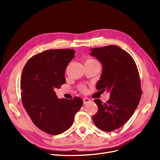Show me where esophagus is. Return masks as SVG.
Listing matches in <instances>:
<instances>
[{
	"label": "esophagus",
	"instance_id": "obj_1",
	"mask_svg": "<svg viewBox=\"0 0 160 160\" xmlns=\"http://www.w3.org/2000/svg\"><path fill=\"white\" fill-rule=\"evenodd\" d=\"M91 101V100L90 99H88V98H84L83 99V103L84 104H87L88 103H90Z\"/></svg>",
	"mask_w": 160,
	"mask_h": 160
}]
</instances>
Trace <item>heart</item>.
Masks as SVG:
<instances>
[{
    "label": "heart",
    "mask_w": 160,
    "mask_h": 160,
    "mask_svg": "<svg viewBox=\"0 0 160 160\" xmlns=\"http://www.w3.org/2000/svg\"><path fill=\"white\" fill-rule=\"evenodd\" d=\"M85 64H99V63L98 61H96L95 59H88L85 60ZM79 89L82 92H83V93H85V92L87 91V89L85 88V86H84V85H81L79 87Z\"/></svg>",
    "instance_id": "b5f03b06"
}]
</instances>
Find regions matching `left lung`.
Listing matches in <instances>:
<instances>
[{"instance_id": "8db88e82", "label": "left lung", "mask_w": 160, "mask_h": 160, "mask_svg": "<svg viewBox=\"0 0 160 160\" xmlns=\"http://www.w3.org/2000/svg\"><path fill=\"white\" fill-rule=\"evenodd\" d=\"M90 54L103 66L97 89L110 93L107 103L94 100L98 111L93 121L97 128L110 132L126 123L138 107L142 95L139 71L132 57L118 46L93 48Z\"/></svg>"}]
</instances>
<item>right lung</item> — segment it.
Segmentation results:
<instances>
[{"instance_id":"right-lung-1","label":"right lung","mask_w":160,"mask_h":160,"mask_svg":"<svg viewBox=\"0 0 160 160\" xmlns=\"http://www.w3.org/2000/svg\"><path fill=\"white\" fill-rule=\"evenodd\" d=\"M72 49H52L32 57L21 79V99L32 122L44 132L63 133L71 128L83 105L81 98L58 99L55 90L65 83V72L73 59Z\"/></svg>"}]
</instances>
